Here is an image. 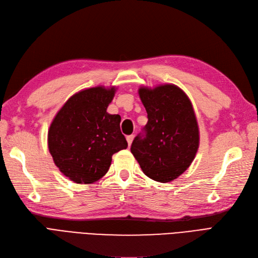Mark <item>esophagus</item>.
<instances>
[{
	"label": "esophagus",
	"instance_id": "esophagus-1",
	"mask_svg": "<svg viewBox=\"0 0 258 258\" xmlns=\"http://www.w3.org/2000/svg\"><path fill=\"white\" fill-rule=\"evenodd\" d=\"M126 139H127V142H128V146L130 147V146H131V144H132V141H133V139H135V136H133V135H131V136H128Z\"/></svg>",
	"mask_w": 258,
	"mask_h": 258
}]
</instances>
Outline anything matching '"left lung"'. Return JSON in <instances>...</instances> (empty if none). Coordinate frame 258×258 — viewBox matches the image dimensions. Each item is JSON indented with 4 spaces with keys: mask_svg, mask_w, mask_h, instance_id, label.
I'll return each instance as SVG.
<instances>
[{
    "mask_svg": "<svg viewBox=\"0 0 258 258\" xmlns=\"http://www.w3.org/2000/svg\"><path fill=\"white\" fill-rule=\"evenodd\" d=\"M139 95L148 121L133 140L131 152L143 172L161 183L177 179L199 148V128L188 96L174 85L142 87Z\"/></svg>",
    "mask_w": 258,
    "mask_h": 258,
    "instance_id": "obj_1",
    "label": "left lung"
}]
</instances>
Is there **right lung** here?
Instances as JSON below:
<instances>
[{
  "label": "right lung",
  "mask_w": 258,
  "mask_h": 258,
  "mask_svg": "<svg viewBox=\"0 0 258 258\" xmlns=\"http://www.w3.org/2000/svg\"><path fill=\"white\" fill-rule=\"evenodd\" d=\"M115 91V87H95L78 92L50 123L48 150L71 181L96 182L109 170L113 154L128 147L119 127L120 116L107 112Z\"/></svg>",
  "instance_id": "add662e5"
}]
</instances>
